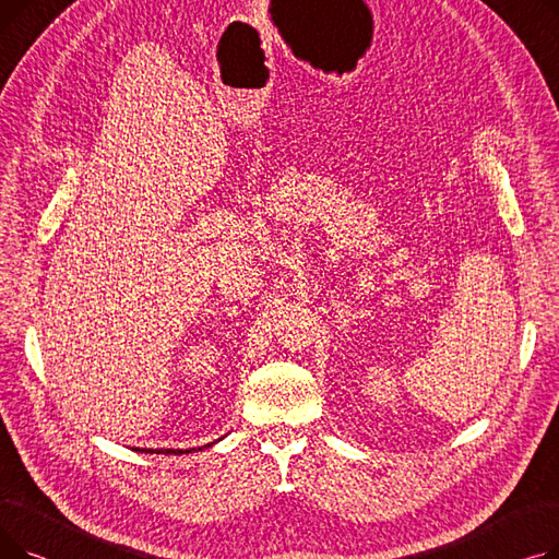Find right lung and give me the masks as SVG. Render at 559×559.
Instances as JSON below:
<instances>
[{
  "label": "right lung",
  "instance_id": "obj_1",
  "mask_svg": "<svg viewBox=\"0 0 559 559\" xmlns=\"http://www.w3.org/2000/svg\"><path fill=\"white\" fill-rule=\"evenodd\" d=\"M209 447H211V444H209ZM201 449H203V447H201ZM201 449H199V451H201ZM135 451H140V449H135ZM142 453H165V455L174 453V455H181V453H192V449H190V451H174V449H165V451L158 449V451H152V449H142Z\"/></svg>",
  "mask_w": 559,
  "mask_h": 559
}]
</instances>
